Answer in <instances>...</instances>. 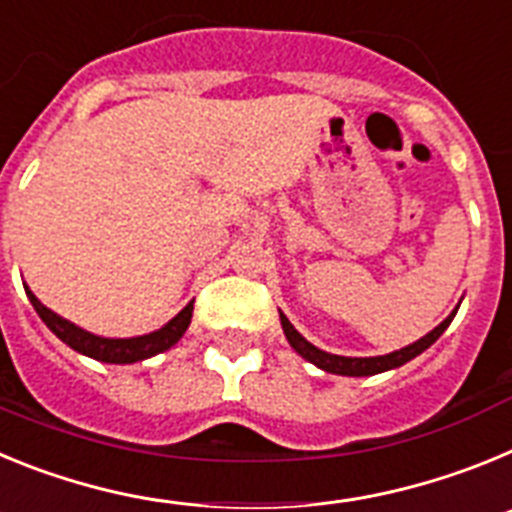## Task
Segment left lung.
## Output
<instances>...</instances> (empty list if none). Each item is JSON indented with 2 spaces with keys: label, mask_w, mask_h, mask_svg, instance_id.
Instances as JSON below:
<instances>
[{
  "label": "left lung",
  "mask_w": 512,
  "mask_h": 512,
  "mask_svg": "<svg viewBox=\"0 0 512 512\" xmlns=\"http://www.w3.org/2000/svg\"><path fill=\"white\" fill-rule=\"evenodd\" d=\"M459 305H461V302H459ZM459 305H456L449 318L443 320V323H438L436 328L431 330V333H425L423 338H418V341L410 343V346L400 348V351H392V354H384V356H338V354H328V351H323V348L312 346V343L307 341L305 336H302L300 330L289 323L284 312H279V320H282V330H284V336H287L289 346L295 348L302 359L318 366V369H323V372H328V374H341V377H372V374L390 372V369H397V366L408 364V361H413L415 356L423 354L425 348H431L433 343L441 338L443 330L451 325V320H454Z\"/></svg>",
  "instance_id": "8db88e82"
}]
</instances>
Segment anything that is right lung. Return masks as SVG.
Masks as SVG:
<instances>
[{"instance_id":"add662e5","label":"right lung","mask_w":512,"mask_h":512,"mask_svg":"<svg viewBox=\"0 0 512 512\" xmlns=\"http://www.w3.org/2000/svg\"><path fill=\"white\" fill-rule=\"evenodd\" d=\"M25 295L27 300L33 302L35 312L40 315L48 328L61 338L66 346H71L74 351L79 354L89 356V359H97L104 361V364H135V361H143V359H151L156 354H164L169 351L174 343L182 341V336L187 333L189 323H192V310L194 305L189 302L179 315L169 320L166 325H161L158 330L153 333H146V336H135V338H102V336H94L89 330L79 328L76 323L71 320L61 318L58 312H53L51 307H45L38 297L33 295V289L25 284Z\"/></svg>"}]
</instances>
